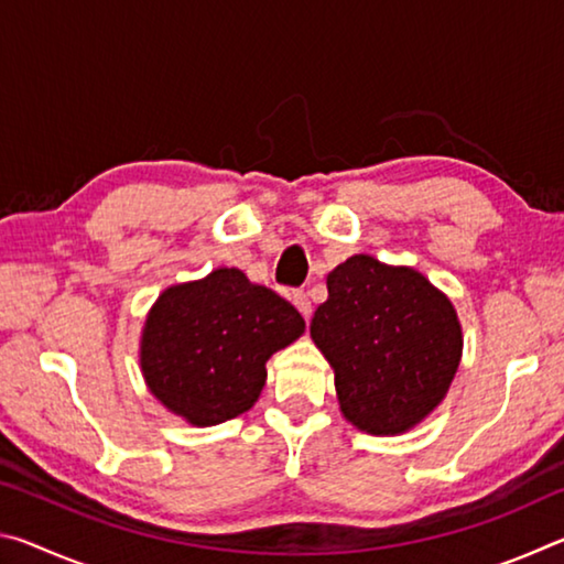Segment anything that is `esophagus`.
Here are the masks:
<instances>
[{
  "mask_svg": "<svg viewBox=\"0 0 564 564\" xmlns=\"http://www.w3.org/2000/svg\"><path fill=\"white\" fill-rule=\"evenodd\" d=\"M291 301H293L295 308L301 311V316H303L305 321H308V318H311V301H308V293H303V291H293Z\"/></svg>",
  "mask_w": 564,
  "mask_h": 564,
  "instance_id": "obj_1",
  "label": "esophagus"
}]
</instances>
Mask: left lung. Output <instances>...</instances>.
I'll list each match as a JSON object with an SVG mask.
<instances>
[{"label": "left lung", "mask_w": 564, "mask_h": 564, "mask_svg": "<svg viewBox=\"0 0 564 564\" xmlns=\"http://www.w3.org/2000/svg\"><path fill=\"white\" fill-rule=\"evenodd\" d=\"M311 338L336 373L340 413L370 435H398L441 405L463 356L451 299L408 265L350 256L328 273Z\"/></svg>", "instance_id": "left-lung-1"}]
</instances>
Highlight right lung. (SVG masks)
I'll return each mask as SVG.
<instances>
[{
	"mask_svg": "<svg viewBox=\"0 0 564 564\" xmlns=\"http://www.w3.org/2000/svg\"><path fill=\"white\" fill-rule=\"evenodd\" d=\"M305 321L279 293L238 269L171 285L141 333V373L171 413L196 427L246 413L265 386V360L291 346Z\"/></svg>",
	"mask_w": 564,
	"mask_h": 564,
	"instance_id": "add662e5",
	"label": "right lung"
}]
</instances>
